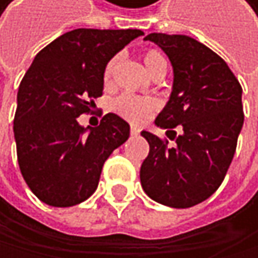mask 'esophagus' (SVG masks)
<instances>
[{
  "label": "esophagus",
  "mask_w": 258,
  "mask_h": 258,
  "mask_svg": "<svg viewBox=\"0 0 258 258\" xmlns=\"http://www.w3.org/2000/svg\"><path fill=\"white\" fill-rule=\"evenodd\" d=\"M130 133H132V136H138V135H139V128H138V126H132Z\"/></svg>",
  "instance_id": "34e87169"
}]
</instances>
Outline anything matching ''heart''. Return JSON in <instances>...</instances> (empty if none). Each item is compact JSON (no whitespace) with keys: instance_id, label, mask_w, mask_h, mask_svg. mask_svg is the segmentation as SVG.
<instances>
[{"instance_id":"1","label":"heart","mask_w":258,"mask_h":258,"mask_svg":"<svg viewBox=\"0 0 258 258\" xmlns=\"http://www.w3.org/2000/svg\"><path fill=\"white\" fill-rule=\"evenodd\" d=\"M117 61H119V55H114L105 64V69H103V82L105 83L111 82ZM144 63L152 74H156L159 71L167 69V61L158 49H147L144 54ZM156 105H158L156 100L152 97H141V96L130 94V93H123V94L117 96L111 103L113 111L116 114H119L120 117L130 120V122H135V123L144 122L156 110Z\"/></svg>"}]
</instances>
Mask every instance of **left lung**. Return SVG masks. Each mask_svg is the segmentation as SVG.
I'll return each instance as SVG.
<instances>
[{
  "label": "left lung",
  "mask_w": 258,
  "mask_h": 258,
  "mask_svg": "<svg viewBox=\"0 0 258 258\" xmlns=\"http://www.w3.org/2000/svg\"><path fill=\"white\" fill-rule=\"evenodd\" d=\"M145 40L155 41L173 66L172 96L155 123L176 144L141 133L150 145L141 184L156 203L192 207L218 189L232 162L244 120L241 85L218 54L192 37L148 34Z\"/></svg>",
  "instance_id": "8db88e82"
}]
</instances>
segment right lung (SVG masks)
Wrapping results in <instances>:
<instances>
[{
    "label": "right lung",
    "mask_w": 258,
    "mask_h": 258,
    "mask_svg": "<svg viewBox=\"0 0 258 258\" xmlns=\"http://www.w3.org/2000/svg\"><path fill=\"white\" fill-rule=\"evenodd\" d=\"M139 35V29H74L43 47L26 71L14 135L21 175L40 201L71 207L88 200L105 161L130 136L114 113L90 132L77 117L102 96L108 60Z\"/></svg>",
    "instance_id": "add662e5"
}]
</instances>
